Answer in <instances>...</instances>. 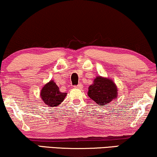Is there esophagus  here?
I'll list each match as a JSON object with an SVG mask.
<instances>
[{"mask_svg":"<svg viewBox=\"0 0 157 157\" xmlns=\"http://www.w3.org/2000/svg\"><path fill=\"white\" fill-rule=\"evenodd\" d=\"M75 88H82V83H79L77 85H75Z\"/></svg>","mask_w":157,"mask_h":157,"instance_id":"esophagus-1","label":"esophagus"}]
</instances>
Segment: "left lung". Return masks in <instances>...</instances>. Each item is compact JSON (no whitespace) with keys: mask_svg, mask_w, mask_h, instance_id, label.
<instances>
[{"mask_svg":"<svg viewBox=\"0 0 157 157\" xmlns=\"http://www.w3.org/2000/svg\"><path fill=\"white\" fill-rule=\"evenodd\" d=\"M88 96L98 105H105L117 96V88L112 80L96 77L94 82L89 87Z\"/></svg>","mask_w":157,"mask_h":157,"instance_id":"8db88e82","label":"left lung"}]
</instances>
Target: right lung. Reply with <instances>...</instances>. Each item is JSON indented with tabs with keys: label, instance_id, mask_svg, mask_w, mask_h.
<instances>
[{
	"label": "right lung",
	"instance_id": "1",
	"mask_svg": "<svg viewBox=\"0 0 157 157\" xmlns=\"http://www.w3.org/2000/svg\"><path fill=\"white\" fill-rule=\"evenodd\" d=\"M66 96V93L59 91V87L53 80L45 85L40 93V97L43 102L50 106H59L64 100Z\"/></svg>",
	"mask_w": 157,
	"mask_h": 157
}]
</instances>
